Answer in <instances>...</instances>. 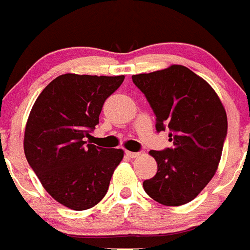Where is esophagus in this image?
Returning a JSON list of instances; mask_svg holds the SVG:
<instances>
[{"instance_id": "34e87169", "label": "esophagus", "mask_w": 250, "mask_h": 250, "mask_svg": "<svg viewBox=\"0 0 250 250\" xmlns=\"http://www.w3.org/2000/svg\"><path fill=\"white\" fill-rule=\"evenodd\" d=\"M126 155L129 156V158L135 159V158H139V156H140V152H132V151H126Z\"/></svg>"}]
</instances>
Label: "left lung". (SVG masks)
<instances>
[{
    "instance_id": "obj_1",
    "label": "left lung",
    "mask_w": 250,
    "mask_h": 250,
    "mask_svg": "<svg viewBox=\"0 0 250 250\" xmlns=\"http://www.w3.org/2000/svg\"><path fill=\"white\" fill-rule=\"evenodd\" d=\"M156 116V130L169 127L170 149L149 151L158 164L143 183L150 198L167 207L195 199L215 175L228 130L224 106L203 77L182 65L132 75Z\"/></svg>"
}]
</instances>
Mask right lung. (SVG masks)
<instances>
[{"mask_svg": "<svg viewBox=\"0 0 250 250\" xmlns=\"http://www.w3.org/2000/svg\"><path fill=\"white\" fill-rule=\"evenodd\" d=\"M125 76L63 74L35 101L25 127L23 150L45 190L72 210L100 203L109 189L123 149L86 145L103 105Z\"/></svg>", "mask_w": 250, "mask_h": 250, "instance_id": "right-lung-1", "label": "right lung"}]
</instances>
